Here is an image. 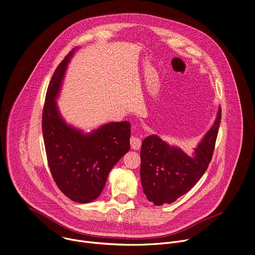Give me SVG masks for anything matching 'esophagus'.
I'll return each mask as SVG.
<instances>
[{"instance_id": "34e87169", "label": "esophagus", "mask_w": 255, "mask_h": 255, "mask_svg": "<svg viewBox=\"0 0 255 255\" xmlns=\"http://www.w3.org/2000/svg\"><path fill=\"white\" fill-rule=\"evenodd\" d=\"M141 142H142V140H141V138L138 137V136H135V135H134V136H131V138H130L131 147H132L133 149H135V150H137V149L140 148Z\"/></svg>"}]
</instances>
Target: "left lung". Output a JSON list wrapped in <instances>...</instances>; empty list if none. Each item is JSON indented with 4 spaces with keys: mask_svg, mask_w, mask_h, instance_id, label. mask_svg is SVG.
Instances as JSON below:
<instances>
[{
    "mask_svg": "<svg viewBox=\"0 0 255 255\" xmlns=\"http://www.w3.org/2000/svg\"><path fill=\"white\" fill-rule=\"evenodd\" d=\"M220 122L221 107L213 126L191 156L157 135L147 136L142 141L140 177L149 202L156 206L173 203L198 183L212 159Z\"/></svg>",
    "mask_w": 255,
    "mask_h": 255,
    "instance_id": "left-lung-1",
    "label": "left lung"
}]
</instances>
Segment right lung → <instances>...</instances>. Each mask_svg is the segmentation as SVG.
<instances>
[{
  "label": "right lung",
  "instance_id": "right-lung-1",
  "mask_svg": "<svg viewBox=\"0 0 255 255\" xmlns=\"http://www.w3.org/2000/svg\"><path fill=\"white\" fill-rule=\"evenodd\" d=\"M78 47L59 63L49 83L42 113V133L48 165L58 189L71 201L86 204L102 193L109 172L130 149V123L112 122L90 133L67 125L58 97L65 70Z\"/></svg>",
  "mask_w": 255,
  "mask_h": 255
}]
</instances>
